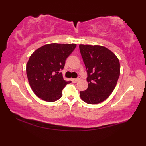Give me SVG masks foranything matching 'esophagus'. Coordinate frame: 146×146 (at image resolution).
<instances>
[{"label": "esophagus", "mask_w": 146, "mask_h": 146, "mask_svg": "<svg viewBox=\"0 0 146 146\" xmlns=\"http://www.w3.org/2000/svg\"><path fill=\"white\" fill-rule=\"evenodd\" d=\"M80 80V76H78V78H74V79H73V80L75 81V82H78V81Z\"/></svg>", "instance_id": "34e87169"}]
</instances>
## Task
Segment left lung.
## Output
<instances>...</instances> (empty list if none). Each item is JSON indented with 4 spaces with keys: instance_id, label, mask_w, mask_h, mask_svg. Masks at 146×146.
Masks as SVG:
<instances>
[{
    "instance_id": "8db88e82",
    "label": "left lung",
    "mask_w": 146,
    "mask_h": 146,
    "mask_svg": "<svg viewBox=\"0 0 146 146\" xmlns=\"http://www.w3.org/2000/svg\"><path fill=\"white\" fill-rule=\"evenodd\" d=\"M87 70L88 88L80 91L81 99L89 104L104 101L114 90L120 76L119 60L110 49L102 46L79 45Z\"/></svg>"
}]
</instances>
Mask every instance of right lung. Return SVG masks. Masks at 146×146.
Returning <instances> with one entry per match:
<instances>
[{"instance_id": "1", "label": "right lung", "mask_w": 146, "mask_h": 146, "mask_svg": "<svg viewBox=\"0 0 146 146\" xmlns=\"http://www.w3.org/2000/svg\"><path fill=\"white\" fill-rule=\"evenodd\" d=\"M75 44H49L32 53L26 64L28 82L34 93L47 102H55L62 96V90L71 81L64 80L60 71L76 48Z\"/></svg>"}]
</instances>
